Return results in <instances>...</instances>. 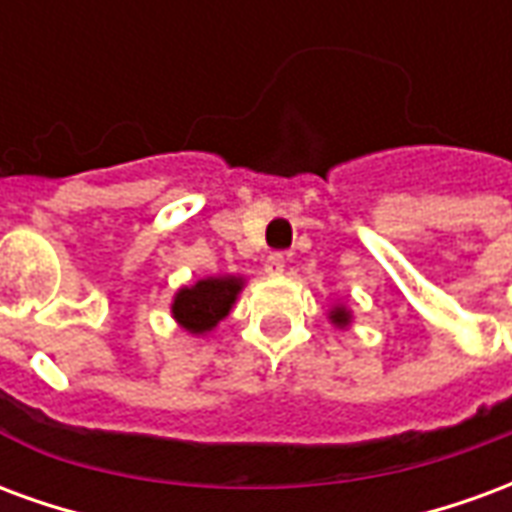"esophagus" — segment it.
I'll list each match as a JSON object with an SVG mask.
<instances>
[{
  "label": "esophagus",
  "mask_w": 512,
  "mask_h": 512,
  "mask_svg": "<svg viewBox=\"0 0 512 512\" xmlns=\"http://www.w3.org/2000/svg\"><path fill=\"white\" fill-rule=\"evenodd\" d=\"M266 271L268 274H282L285 271V255L282 252H271L266 257Z\"/></svg>",
  "instance_id": "esophagus-1"
}]
</instances>
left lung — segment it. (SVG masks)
Masks as SVG:
<instances>
[{"label":"left lung","instance_id":"obj_1","mask_svg":"<svg viewBox=\"0 0 512 512\" xmlns=\"http://www.w3.org/2000/svg\"><path fill=\"white\" fill-rule=\"evenodd\" d=\"M329 318H332L334 326H340V329H343V326L351 323V312L345 310V307H334V310L329 312Z\"/></svg>","mask_w":512,"mask_h":512}]
</instances>
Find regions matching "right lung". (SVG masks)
Masks as SVG:
<instances>
[{
	"label": "right lung",
	"mask_w": 512,
	"mask_h": 512,
	"mask_svg": "<svg viewBox=\"0 0 512 512\" xmlns=\"http://www.w3.org/2000/svg\"><path fill=\"white\" fill-rule=\"evenodd\" d=\"M244 288L241 277H205L189 288H180L172 299V318L189 334H208L233 310Z\"/></svg>",
	"instance_id": "right-lung-1"
}]
</instances>
